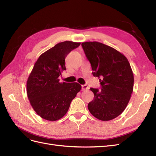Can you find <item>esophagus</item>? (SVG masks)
Masks as SVG:
<instances>
[{
	"instance_id": "obj_1",
	"label": "esophagus",
	"mask_w": 156,
	"mask_h": 156,
	"mask_svg": "<svg viewBox=\"0 0 156 156\" xmlns=\"http://www.w3.org/2000/svg\"><path fill=\"white\" fill-rule=\"evenodd\" d=\"M82 91H84V90H88V89H89V87L87 86V85H86V84H84V85H82Z\"/></svg>"
}]
</instances>
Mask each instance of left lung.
<instances>
[{
    "label": "left lung",
    "instance_id": "left-lung-1",
    "mask_svg": "<svg viewBox=\"0 0 156 156\" xmlns=\"http://www.w3.org/2000/svg\"><path fill=\"white\" fill-rule=\"evenodd\" d=\"M81 45L93 75L101 77V89L90 88L94 98L88 104V110L100 120L114 119L125 110L133 92L134 77L130 64L123 54L100 42Z\"/></svg>",
    "mask_w": 156,
    "mask_h": 156
}]
</instances>
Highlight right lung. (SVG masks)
<instances>
[{"label":"right lung","instance_id":"add662e5","mask_svg":"<svg viewBox=\"0 0 156 156\" xmlns=\"http://www.w3.org/2000/svg\"><path fill=\"white\" fill-rule=\"evenodd\" d=\"M80 42L66 41L42 53L27 82V96L33 109L42 119L58 120L66 114L70 103L81 90L78 83H60L58 77L66 70L65 58Z\"/></svg>","mask_w":156,"mask_h":156}]
</instances>
